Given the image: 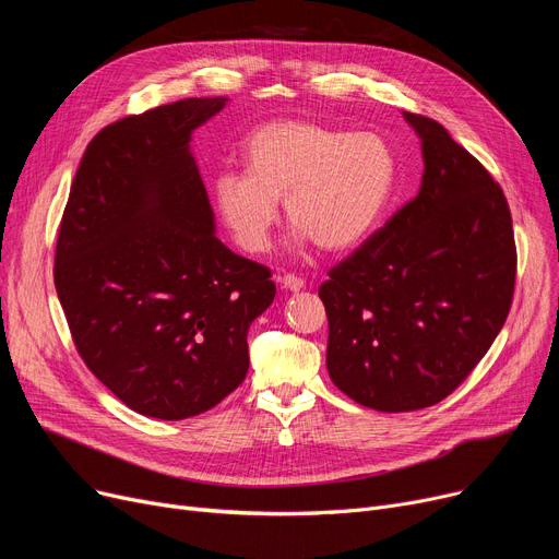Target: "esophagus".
I'll list each match as a JSON object with an SVG mask.
<instances>
[{
  "instance_id": "esophagus-1",
  "label": "esophagus",
  "mask_w": 559,
  "mask_h": 559,
  "mask_svg": "<svg viewBox=\"0 0 559 559\" xmlns=\"http://www.w3.org/2000/svg\"><path fill=\"white\" fill-rule=\"evenodd\" d=\"M281 283H283V287L289 289V292H299V289H304V285H306V281H304L301 276H295V274H285V276L281 278Z\"/></svg>"
}]
</instances>
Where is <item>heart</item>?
<instances>
[{"instance_id":"1","label":"heart","mask_w":559,"mask_h":559,"mask_svg":"<svg viewBox=\"0 0 559 559\" xmlns=\"http://www.w3.org/2000/svg\"><path fill=\"white\" fill-rule=\"evenodd\" d=\"M245 171L213 181L215 209L249 253L270 249L278 199L299 240L324 251L360 247L383 222L396 190L399 160L378 133L314 122H270L245 140Z\"/></svg>"}]
</instances>
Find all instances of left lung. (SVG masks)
Returning a JSON list of instances; mask_svg holds the SVG:
<instances>
[{
	"instance_id": "obj_1",
	"label": "left lung",
	"mask_w": 559,
	"mask_h": 559,
	"mask_svg": "<svg viewBox=\"0 0 559 559\" xmlns=\"http://www.w3.org/2000/svg\"><path fill=\"white\" fill-rule=\"evenodd\" d=\"M403 117L421 140V188L319 287L331 380L378 413L447 399L501 333L516 278L501 186L442 124Z\"/></svg>"
}]
</instances>
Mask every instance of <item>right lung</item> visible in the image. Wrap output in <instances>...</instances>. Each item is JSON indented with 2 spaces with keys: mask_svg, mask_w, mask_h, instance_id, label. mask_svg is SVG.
<instances>
[{
  "mask_svg": "<svg viewBox=\"0 0 559 559\" xmlns=\"http://www.w3.org/2000/svg\"><path fill=\"white\" fill-rule=\"evenodd\" d=\"M226 102L181 99L102 129L58 230L53 285L79 356L144 417H197L238 388L251 321L276 297L267 267L217 240L190 152Z\"/></svg>",
  "mask_w": 559,
  "mask_h": 559,
  "instance_id": "right-lung-1",
  "label": "right lung"
}]
</instances>
